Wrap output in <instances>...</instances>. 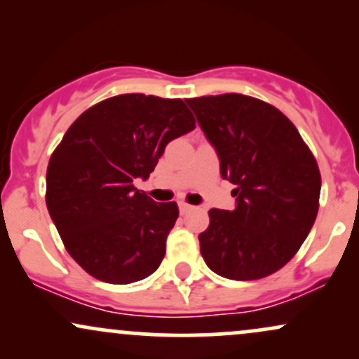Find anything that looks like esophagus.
Returning <instances> with one entry per match:
<instances>
[{
    "mask_svg": "<svg viewBox=\"0 0 359 359\" xmlns=\"http://www.w3.org/2000/svg\"><path fill=\"white\" fill-rule=\"evenodd\" d=\"M179 211L180 214H187L192 211V205L187 204V203H179Z\"/></svg>",
    "mask_w": 359,
    "mask_h": 359,
    "instance_id": "1",
    "label": "esophagus"
}]
</instances>
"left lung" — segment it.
<instances>
[{"label":"left lung","mask_w":359,"mask_h":359,"mask_svg":"<svg viewBox=\"0 0 359 359\" xmlns=\"http://www.w3.org/2000/svg\"><path fill=\"white\" fill-rule=\"evenodd\" d=\"M236 185L233 211L211 209L199 234L201 255L214 273L258 280L287 265L319 211L320 172L297 128L282 111L245 94L187 100Z\"/></svg>","instance_id":"left-lung-1"}]
</instances>
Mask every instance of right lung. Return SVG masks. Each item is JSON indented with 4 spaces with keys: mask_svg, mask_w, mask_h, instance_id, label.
Here are the masks:
<instances>
[{
    "mask_svg": "<svg viewBox=\"0 0 359 359\" xmlns=\"http://www.w3.org/2000/svg\"><path fill=\"white\" fill-rule=\"evenodd\" d=\"M196 128L182 100L119 94L72 123L47 167V209L65 250L106 283H133L158 269L175 203L135 187L150 177L172 140Z\"/></svg>",
    "mask_w": 359,
    "mask_h": 359,
    "instance_id": "1",
    "label": "right lung"
}]
</instances>
